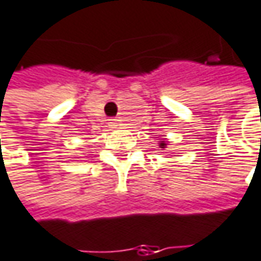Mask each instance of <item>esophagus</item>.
Returning <instances> with one entry per match:
<instances>
[{
    "instance_id": "esophagus-1",
    "label": "esophagus",
    "mask_w": 261,
    "mask_h": 261,
    "mask_svg": "<svg viewBox=\"0 0 261 261\" xmlns=\"http://www.w3.org/2000/svg\"><path fill=\"white\" fill-rule=\"evenodd\" d=\"M109 125H111V128H116V127H118V121H116V119H111Z\"/></svg>"
}]
</instances>
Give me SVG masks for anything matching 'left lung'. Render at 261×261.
<instances>
[{
	"instance_id": "left-lung-1",
	"label": "left lung",
	"mask_w": 261,
	"mask_h": 261,
	"mask_svg": "<svg viewBox=\"0 0 261 261\" xmlns=\"http://www.w3.org/2000/svg\"><path fill=\"white\" fill-rule=\"evenodd\" d=\"M158 145H160V147H161V149H165V147H167V145H168V142H165V140H162V142H160Z\"/></svg>"
}]
</instances>
